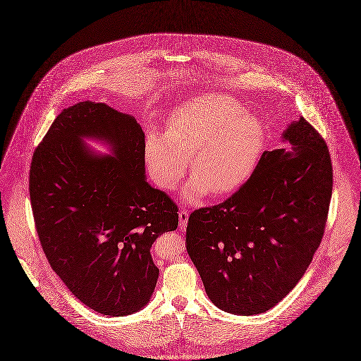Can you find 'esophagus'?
<instances>
[{
	"mask_svg": "<svg viewBox=\"0 0 361 361\" xmlns=\"http://www.w3.org/2000/svg\"><path fill=\"white\" fill-rule=\"evenodd\" d=\"M187 224H188V213H187V210H181L178 213V225L181 229H185Z\"/></svg>",
	"mask_w": 361,
	"mask_h": 361,
	"instance_id": "1",
	"label": "esophagus"
}]
</instances>
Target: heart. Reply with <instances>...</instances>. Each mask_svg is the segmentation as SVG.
Returning <instances> with one entry per match:
<instances>
[{
    "label": "heart",
    "mask_w": 361,
    "mask_h": 361,
    "mask_svg": "<svg viewBox=\"0 0 361 361\" xmlns=\"http://www.w3.org/2000/svg\"><path fill=\"white\" fill-rule=\"evenodd\" d=\"M267 135L262 122L232 96L206 93L184 103L171 114L166 136L151 132L144 144V159L152 180L174 190L190 159L194 176L184 199L197 203L210 194L239 190L254 173Z\"/></svg>",
    "instance_id": "heart-1"
}]
</instances>
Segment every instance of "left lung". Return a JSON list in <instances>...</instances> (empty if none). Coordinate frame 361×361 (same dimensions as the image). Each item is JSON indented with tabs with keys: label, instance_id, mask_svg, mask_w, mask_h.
<instances>
[{
	"label": "left lung",
	"instance_id": "obj_1",
	"mask_svg": "<svg viewBox=\"0 0 361 361\" xmlns=\"http://www.w3.org/2000/svg\"><path fill=\"white\" fill-rule=\"evenodd\" d=\"M281 141L238 192L195 210L187 225V250L207 297L232 314H259L280 302L324 233L333 194L329 148L302 116Z\"/></svg>",
	"mask_w": 361,
	"mask_h": 361
}]
</instances>
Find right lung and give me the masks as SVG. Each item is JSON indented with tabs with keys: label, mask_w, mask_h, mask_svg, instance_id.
Instances as JSON below:
<instances>
[{
	"label": "right lung",
	"mask_w": 361,
	"mask_h": 361,
	"mask_svg": "<svg viewBox=\"0 0 361 361\" xmlns=\"http://www.w3.org/2000/svg\"><path fill=\"white\" fill-rule=\"evenodd\" d=\"M144 144L133 115L86 100L56 116L31 161L42 250L75 298L106 316H128L149 302L159 276L149 250L178 225L177 206L147 181Z\"/></svg>",
	"instance_id": "obj_1"
}]
</instances>
